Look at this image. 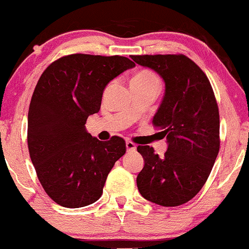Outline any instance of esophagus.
<instances>
[{
  "label": "esophagus",
  "mask_w": 249,
  "mask_h": 249,
  "mask_svg": "<svg viewBox=\"0 0 249 249\" xmlns=\"http://www.w3.org/2000/svg\"><path fill=\"white\" fill-rule=\"evenodd\" d=\"M126 150H127V151H135V150H136L135 143H132V142L127 141L126 142Z\"/></svg>",
  "instance_id": "34e87169"
}]
</instances>
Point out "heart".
<instances>
[{"label":"heart","instance_id":"heart-1","mask_svg":"<svg viewBox=\"0 0 249 249\" xmlns=\"http://www.w3.org/2000/svg\"><path fill=\"white\" fill-rule=\"evenodd\" d=\"M131 85L136 86H157L160 85V79L156 73L149 70H142L133 74L131 78Z\"/></svg>","mask_w":249,"mask_h":249}]
</instances>
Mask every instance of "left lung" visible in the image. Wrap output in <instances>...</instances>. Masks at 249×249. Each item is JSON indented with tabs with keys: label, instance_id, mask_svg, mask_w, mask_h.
Segmentation results:
<instances>
[{
	"label": "left lung",
	"instance_id": "1",
	"mask_svg": "<svg viewBox=\"0 0 249 249\" xmlns=\"http://www.w3.org/2000/svg\"><path fill=\"white\" fill-rule=\"evenodd\" d=\"M157 72L165 93L152 124L168 142L163 157L154 147L138 145L144 168L137 176L141 195L152 203L176 207L202 189L220 150V114L208 78L183 54L132 55Z\"/></svg>",
	"mask_w": 249,
	"mask_h": 249
}]
</instances>
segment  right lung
I'll return each mask as SVG.
<instances>
[{
	"instance_id": "1",
	"label": "right lung",
	"mask_w": 249,
	"mask_h": 249,
	"mask_svg": "<svg viewBox=\"0 0 249 249\" xmlns=\"http://www.w3.org/2000/svg\"><path fill=\"white\" fill-rule=\"evenodd\" d=\"M135 62L125 56L71 54L43 71L28 111V150L37 178L49 197L66 208L100 198L107 175L126 151L113 136L102 142L85 124L98 113L104 89Z\"/></svg>"
}]
</instances>
